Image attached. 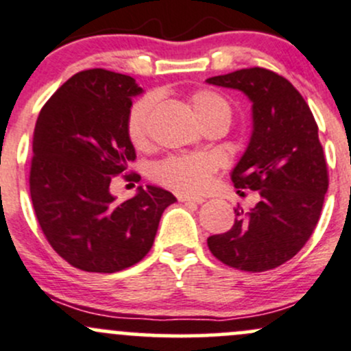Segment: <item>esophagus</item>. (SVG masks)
<instances>
[{"label":"esophagus","instance_id":"34e87169","mask_svg":"<svg viewBox=\"0 0 351 351\" xmlns=\"http://www.w3.org/2000/svg\"><path fill=\"white\" fill-rule=\"evenodd\" d=\"M180 202H183V204H204V198L200 197H188V195H180L178 197Z\"/></svg>","mask_w":351,"mask_h":351}]
</instances>
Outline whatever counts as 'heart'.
<instances>
[{
    "instance_id": "heart-1",
    "label": "heart",
    "mask_w": 351,
    "mask_h": 351,
    "mask_svg": "<svg viewBox=\"0 0 351 351\" xmlns=\"http://www.w3.org/2000/svg\"><path fill=\"white\" fill-rule=\"evenodd\" d=\"M188 102H190V109L198 123L210 119V117L230 119V108L215 92L197 90L190 95ZM153 104V99L145 97L136 102L129 112L128 136L136 147L146 146L147 143V119H149ZM215 168V161L206 154L171 156L154 166L153 178L178 193L195 195L204 191L210 185Z\"/></svg>"
}]
</instances>
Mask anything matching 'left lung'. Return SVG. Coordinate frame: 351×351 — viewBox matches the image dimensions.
Returning <instances> with one entry per match:
<instances>
[{
	"mask_svg": "<svg viewBox=\"0 0 351 351\" xmlns=\"http://www.w3.org/2000/svg\"><path fill=\"white\" fill-rule=\"evenodd\" d=\"M206 82L252 102V136L230 176L235 188L261 197L250 212L237 206L230 230L208 237V249L241 271L279 267L304 247L322 215L328 168L318 124L296 87L272 70L242 69Z\"/></svg>",
	"mask_w": 351,
	"mask_h": 351,
	"instance_id": "left-lung-1",
	"label": "left lung"
}]
</instances>
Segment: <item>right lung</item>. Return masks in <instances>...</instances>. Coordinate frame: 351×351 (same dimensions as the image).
Wrapping results in <instances>:
<instances>
[{"instance_id": "1", "label": "right lung", "mask_w": 351, "mask_h": 351, "mask_svg": "<svg viewBox=\"0 0 351 351\" xmlns=\"http://www.w3.org/2000/svg\"><path fill=\"white\" fill-rule=\"evenodd\" d=\"M141 92L129 75L82 70L58 87L36 119L33 210L55 252L82 271L109 274L139 263L153 247L165 208L176 202L153 185L121 204L110 193V182L136 160L128 117Z\"/></svg>"}]
</instances>
